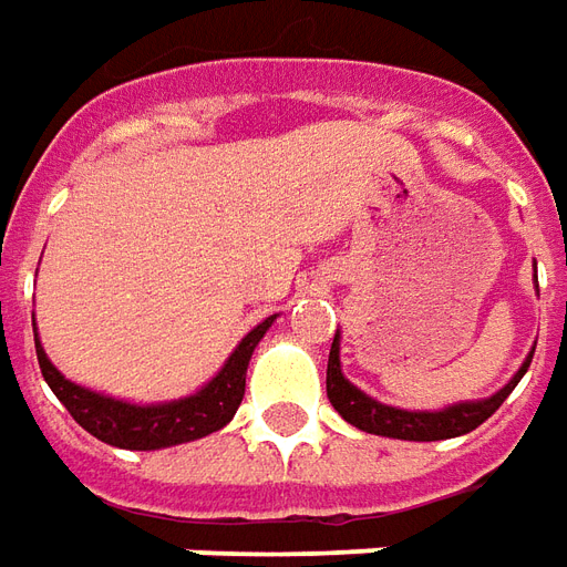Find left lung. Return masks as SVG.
Returning <instances> with one entry per match:
<instances>
[{"label":"left lung","instance_id":"left-lung-1","mask_svg":"<svg viewBox=\"0 0 567 567\" xmlns=\"http://www.w3.org/2000/svg\"><path fill=\"white\" fill-rule=\"evenodd\" d=\"M534 355V350H532ZM532 355L525 359V365L518 368L513 380L504 390H497L488 399L478 402H461V405H449L442 411H405V408L380 405L378 399L365 395L359 386H352L350 380L340 371V331L334 334L331 352H328V378H324V390L328 399L338 411L340 417L352 426H359L362 433L386 435V439H405V442H439V439H454V435L476 430L478 423H485L504 405V399L522 380V374L532 365Z\"/></svg>","mask_w":567,"mask_h":567}]
</instances>
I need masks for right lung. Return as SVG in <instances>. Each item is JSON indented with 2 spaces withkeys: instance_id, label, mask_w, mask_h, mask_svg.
I'll return each mask as SVG.
<instances>
[{
  "instance_id": "1",
  "label": "right lung",
  "mask_w": 567,
  "mask_h": 567,
  "mask_svg": "<svg viewBox=\"0 0 567 567\" xmlns=\"http://www.w3.org/2000/svg\"><path fill=\"white\" fill-rule=\"evenodd\" d=\"M272 322H276V316L251 328L224 362V368L202 386L199 393L174 399V402H159V405L122 402V399L94 393V390H85L73 380H66L51 365V359L39 343V334H35V355H39V368H42V378L51 386V393L61 399L63 408L73 414V421L82 430H89L94 439L116 445V449L156 451L217 433L220 426L233 421L236 408L243 405L245 371L251 362V352L260 338L270 331Z\"/></svg>"
}]
</instances>
